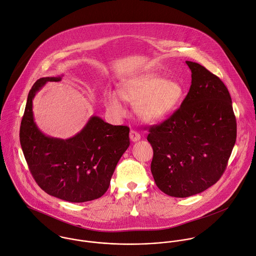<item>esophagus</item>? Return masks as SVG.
Listing matches in <instances>:
<instances>
[{
    "mask_svg": "<svg viewBox=\"0 0 256 256\" xmlns=\"http://www.w3.org/2000/svg\"><path fill=\"white\" fill-rule=\"evenodd\" d=\"M130 138L132 142H138L140 140V134L138 132L132 130L130 132Z\"/></svg>",
    "mask_w": 256,
    "mask_h": 256,
    "instance_id": "34e87169",
    "label": "esophagus"
}]
</instances>
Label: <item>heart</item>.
Returning a JSON list of instances; mask_svg holds the SVG:
<instances>
[{
	"label": "heart",
	"instance_id": "obj_1",
	"mask_svg": "<svg viewBox=\"0 0 256 256\" xmlns=\"http://www.w3.org/2000/svg\"><path fill=\"white\" fill-rule=\"evenodd\" d=\"M108 92L104 104L114 120L126 116V108L122 99L136 106V114L148 124H160L170 118L180 106L186 98V88L174 80L148 74L122 84L118 90Z\"/></svg>",
	"mask_w": 256,
	"mask_h": 256
}]
</instances>
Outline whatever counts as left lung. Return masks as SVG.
Instances as JSON below:
<instances>
[{"label":"left lung","mask_w":256,"mask_h":256,"mask_svg":"<svg viewBox=\"0 0 256 256\" xmlns=\"http://www.w3.org/2000/svg\"><path fill=\"white\" fill-rule=\"evenodd\" d=\"M192 86L180 108L150 128V170L158 188L174 198H188L222 176L236 140L232 98L222 80L198 62L186 60Z\"/></svg>","instance_id":"obj_1"}]
</instances>
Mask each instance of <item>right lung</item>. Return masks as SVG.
Returning <instances> with one entry per match:
<instances>
[{
    "label": "right lung",
    "instance_id": "obj_1",
    "mask_svg": "<svg viewBox=\"0 0 256 256\" xmlns=\"http://www.w3.org/2000/svg\"><path fill=\"white\" fill-rule=\"evenodd\" d=\"M60 80L62 76H46L34 84L20 122V146L34 180L46 194L70 202L94 200L108 190L116 166L130 146V128L92 116L70 138L44 134L34 122L32 100L48 82Z\"/></svg>",
    "mask_w": 256,
    "mask_h": 256
}]
</instances>
